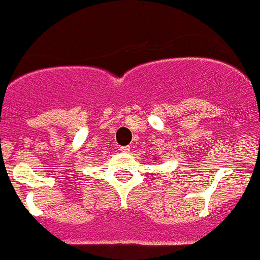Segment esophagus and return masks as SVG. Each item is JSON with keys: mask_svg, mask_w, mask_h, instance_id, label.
Returning <instances> with one entry per match:
<instances>
[{"mask_svg": "<svg viewBox=\"0 0 260 260\" xmlns=\"http://www.w3.org/2000/svg\"><path fill=\"white\" fill-rule=\"evenodd\" d=\"M119 150H120L121 153H128V151L131 150V147L129 146H120L119 147Z\"/></svg>", "mask_w": 260, "mask_h": 260, "instance_id": "obj_1", "label": "esophagus"}]
</instances>
